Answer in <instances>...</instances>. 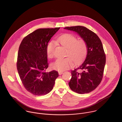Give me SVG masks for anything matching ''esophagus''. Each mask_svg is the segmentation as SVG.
I'll use <instances>...</instances> for the list:
<instances>
[{
	"mask_svg": "<svg viewBox=\"0 0 122 122\" xmlns=\"http://www.w3.org/2000/svg\"><path fill=\"white\" fill-rule=\"evenodd\" d=\"M63 72H64L63 71H58V73H59V75L62 74L63 73Z\"/></svg>",
	"mask_w": 122,
	"mask_h": 122,
	"instance_id": "1",
	"label": "esophagus"
}]
</instances>
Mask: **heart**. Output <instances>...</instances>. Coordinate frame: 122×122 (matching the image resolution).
<instances>
[{
  "mask_svg": "<svg viewBox=\"0 0 122 122\" xmlns=\"http://www.w3.org/2000/svg\"><path fill=\"white\" fill-rule=\"evenodd\" d=\"M77 37L71 34H65L58 37L56 42L66 48V56L68 57L56 59L51 65L56 70L63 71L70 67L73 62L78 64L85 57L87 52V45L83 39L77 40ZM55 43L50 41L46 48V54L49 58L54 56Z\"/></svg>",
  "mask_w": 122,
  "mask_h": 122,
  "instance_id": "obj_1",
  "label": "heart"
}]
</instances>
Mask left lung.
Segmentation results:
<instances>
[{
    "label": "left lung",
    "mask_w": 122,
    "mask_h": 122,
    "mask_svg": "<svg viewBox=\"0 0 122 122\" xmlns=\"http://www.w3.org/2000/svg\"><path fill=\"white\" fill-rule=\"evenodd\" d=\"M64 28L77 32L87 45V54L84 62L71 71L69 86L78 94L90 93L97 87L103 78L106 56L101 41L96 33L84 26Z\"/></svg>",
    "instance_id": "1"
}]
</instances>
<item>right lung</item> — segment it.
<instances>
[{"instance_id": "obj_1", "label": "right lung", "mask_w": 122, "mask_h": 122, "mask_svg": "<svg viewBox=\"0 0 122 122\" xmlns=\"http://www.w3.org/2000/svg\"><path fill=\"white\" fill-rule=\"evenodd\" d=\"M60 29L40 28L22 40L18 53L17 68L25 89L36 96L47 94L58 77L56 71L46 72L48 67L46 48L51 38Z\"/></svg>"}]
</instances>
